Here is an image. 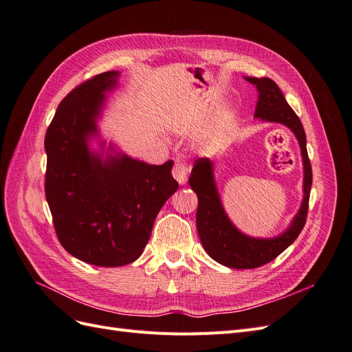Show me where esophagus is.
<instances>
[{
  "label": "esophagus",
  "mask_w": 352,
  "mask_h": 352,
  "mask_svg": "<svg viewBox=\"0 0 352 352\" xmlns=\"http://www.w3.org/2000/svg\"><path fill=\"white\" fill-rule=\"evenodd\" d=\"M172 175L180 185H184L188 176V166L184 162H180V160H176L172 168Z\"/></svg>",
  "instance_id": "esophagus-1"
}]
</instances>
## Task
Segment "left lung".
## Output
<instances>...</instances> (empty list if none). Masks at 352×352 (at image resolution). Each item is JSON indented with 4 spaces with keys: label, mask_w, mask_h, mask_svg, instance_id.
<instances>
[{
    "label": "left lung",
    "mask_w": 352,
    "mask_h": 352,
    "mask_svg": "<svg viewBox=\"0 0 352 352\" xmlns=\"http://www.w3.org/2000/svg\"><path fill=\"white\" fill-rule=\"evenodd\" d=\"M257 87L258 102L255 117L263 120L283 123L295 133L301 146L304 163V199L294 221L282 235L272 239H255L241 233L228 219L217 194L212 177V164L208 158H198L189 185L198 197L197 228L202 247L212 260L230 269H257L270 263L282 254L300 235L308 211L310 189L313 184V172L310 158L307 153L305 132L300 117L295 114L291 105L286 102L282 91L269 78H247Z\"/></svg>",
    "instance_id": "1"
}]
</instances>
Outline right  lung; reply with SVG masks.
<instances>
[{"label": "right lung", "instance_id": "1", "mask_svg": "<svg viewBox=\"0 0 352 352\" xmlns=\"http://www.w3.org/2000/svg\"><path fill=\"white\" fill-rule=\"evenodd\" d=\"M117 76L105 72L78 85L58 104L45 135V198L57 238L73 257L101 267L140 258L158 211L179 188L172 160L154 166L89 153L104 92Z\"/></svg>", "mask_w": 352, "mask_h": 352}]
</instances>
